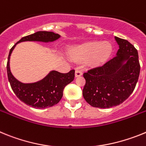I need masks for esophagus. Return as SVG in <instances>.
I'll return each instance as SVG.
<instances>
[{
	"instance_id": "34e87169",
	"label": "esophagus",
	"mask_w": 146,
	"mask_h": 146,
	"mask_svg": "<svg viewBox=\"0 0 146 146\" xmlns=\"http://www.w3.org/2000/svg\"><path fill=\"white\" fill-rule=\"evenodd\" d=\"M82 75V70H76V73H75V76H76V77L81 76Z\"/></svg>"
}]
</instances>
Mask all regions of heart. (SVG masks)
<instances>
[{
    "instance_id": "obj_1",
    "label": "heart",
    "mask_w": 146,
    "mask_h": 146,
    "mask_svg": "<svg viewBox=\"0 0 146 146\" xmlns=\"http://www.w3.org/2000/svg\"><path fill=\"white\" fill-rule=\"evenodd\" d=\"M111 50V44L107 42H90L73 48L70 55L76 61L85 60L89 58L91 64H99L110 57Z\"/></svg>"
}]
</instances>
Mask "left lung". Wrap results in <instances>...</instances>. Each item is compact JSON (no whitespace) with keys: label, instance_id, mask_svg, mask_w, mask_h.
I'll use <instances>...</instances> for the list:
<instances>
[{"label":"left lung","instance_id":"8db88e82","mask_svg":"<svg viewBox=\"0 0 146 146\" xmlns=\"http://www.w3.org/2000/svg\"><path fill=\"white\" fill-rule=\"evenodd\" d=\"M115 39L119 45L116 56L83 74L86 80L83 96L93 107L106 109L122 104L138 81L140 65L137 50L126 40Z\"/></svg>","mask_w":146,"mask_h":146}]
</instances>
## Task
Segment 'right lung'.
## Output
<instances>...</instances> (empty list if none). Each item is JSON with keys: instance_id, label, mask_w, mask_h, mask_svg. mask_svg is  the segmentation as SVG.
<instances>
[{"instance_id": "1", "label": "right lung", "mask_w": 146, "mask_h": 146, "mask_svg": "<svg viewBox=\"0 0 146 146\" xmlns=\"http://www.w3.org/2000/svg\"><path fill=\"white\" fill-rule=\"evenodd\" d=\"M60 35L51 31L37 32L23 36L10 49L7 61L8 79L17 98L26 104L37 109H45L58 104L63 96V90L66 85L73 82L75 70H71L67 73L52 70L45 78L37 82L24 84L17 80L11 73L9 67L10 56L17 43L25 41H38L48 42L58 40Z\"/></svg>"}]
</instances>
